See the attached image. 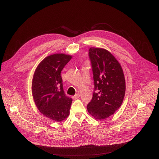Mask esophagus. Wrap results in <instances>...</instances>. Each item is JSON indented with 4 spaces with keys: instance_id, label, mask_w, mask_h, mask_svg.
I'll list each match as a JSON object with an SVG mask.
<instances>
[{
    "instance_id": "obj_1",
    "label": "esophagus",
    "mask_w": 159,
    "mask_h": 159,
    "mask_svg": "<svg viewBox=\"0 0 159 159\" xmlns=\"http://www.w3.org/2000/svg\"><path fill=\"white\" fill-rule=\"evenodd\" d=\"M79 97H80V94H77L73 96H72V98H73L74 99H78Z\"/></svg>"
}]
</instances>
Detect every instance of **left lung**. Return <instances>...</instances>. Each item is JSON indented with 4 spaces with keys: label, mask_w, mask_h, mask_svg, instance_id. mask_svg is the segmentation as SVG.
Returning <instances> with one entry per match:
<instances>
[{
    "label": "left lung",
    "mask_w": 159,
    "mask_h": 159,
    "mask_svg": "<svg viewBox=\"0 0 159 159\" xmlns=\"http://www.w3.org/2000/svg\"><path fill=\"white\" fill-rule=\"evenodd\" d=\"M89 57L94 75V92L87 104V111L96 120H101L114 114L121 106L126 90L125 79L120 63L107 50L90 48ZM96 89L98 93H95Z\"/></svg>",
    "instance_id": "8db88e82"
}]
</instances>
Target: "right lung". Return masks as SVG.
Instances as JSON below:
<instances>
[{
    "instance_id": "1",
    "label": "right lung",
    "mask_w": 159,
    "mask_h": 159,
    "mask_svg": "<svg viewBox=\"0 0 159 159\" xmlns=\"http://www.w3.org/2000/svg\"><path fill=\"white\" fill-rule=\"evenodd\" d=\"M71 58L63 53L48 56L38 65L33 78L32 94L37 108L57 122L65 120L70 114L72 99L63 91L60 74Z\"/></svg>"
}]
</instances>
